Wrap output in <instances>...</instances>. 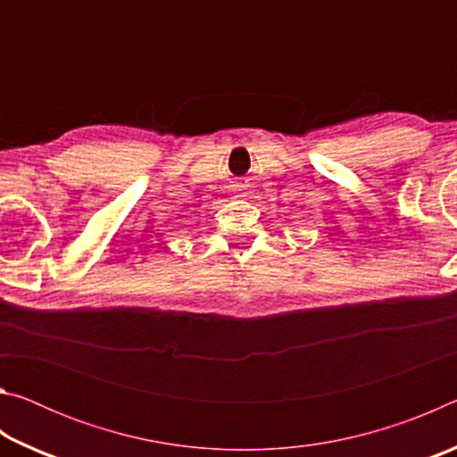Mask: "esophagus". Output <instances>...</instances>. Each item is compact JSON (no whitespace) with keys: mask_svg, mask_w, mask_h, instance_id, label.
Masks as SVG:
<instances>
[{"mask_svg":"<svg viewBox=\"0 0 457 457\" xmlns=\"http://www.w3.org/2000/svg\"><path fill=\"white\" fill-rule=\"evenodd\" d=\"M234 193L239 197H245L247 195V185L245 183H236L234 185Z\"/></svg>","mask_w":457,"mask_h":457,"instance_id":"obj_1","label":"esophagus"}]
</instances>
